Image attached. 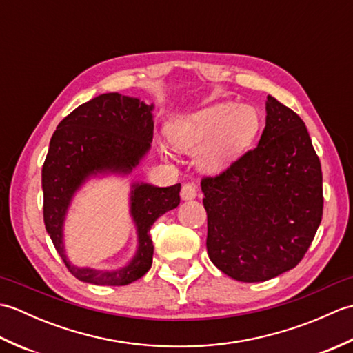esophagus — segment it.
I'll list each match as a JSON object with an SVG mask.
<instances>
[{
	"label": "esophagus",
	"mask_w": 353,
	"mask_h": 353,
	"mask_svg": "<svg viewBox=\"0 0 353 353\" xmlns=\"http://www.w3.org/2000/svg\"><path fill=\"white\" fill-rule=\"evenodd\" d=\"M181 197H182L183 200H192V199H196V197H197V188H196V185H194V183H185V185L182 186Z\"/></svg>",
	"instance_id": "1"
}]
</instances>
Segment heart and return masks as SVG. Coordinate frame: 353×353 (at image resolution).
<instances>
[{
	"label": "heart",
	"instance_id": "1",
	"mask_svg": "<svg viewBox=\"0 0 353 353\" xmlns=\"http://www.w3.org/2000/svg\"><path fill=\"white\" fill-rule=\"evenodd\" d=\"M258 129L259 118L253 108L219 103L172 119L167 138L179 152L196 150L197 163L203 170L219 171L250 144ZM161 153L170 156L165 145H161Z\"/></svg>",
	"mask_w": 353,
	"mask_h": 353
}]
</instances>
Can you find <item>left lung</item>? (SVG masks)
Segmentation results:
<instances>
[{
    "label": "left lung",
    "mask_w": 353,
    "mask_h": 353,
    "mask_svg": "<svg viewBox=\"0 0 353 353\" xmlns=\"http://www.w3.org/2000/svg\"><path fill=\"white\" fill-rule=\"evenodd\" d=\"M258 147L201 179L209 259L239 282H264L294 268L323 215L320 159L296 112L267 97Z\"/></svg>",
    "instance_id": "left-lung-1"
}]
</instances>
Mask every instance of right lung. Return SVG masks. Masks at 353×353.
<instances>
[{
  "mask_svg": "<svg viewBox=\"0 0 353 353\" xmlns=\"http://www.w3.org/2000/svg\"><path fill=\"white\" fill-rule=\"evenodd\" d=\"M153 104L118 92L101 94L80 104L59 123L42 167L43 223L66 268L79 281L95 285H129L144 276L153 262L150 229L181 203V183L157 188L134 183L130 214L138 229L137 256L117 272L71 265L63 250V220L71 199L88 177L100 172H130L153 139Z\"/></svg>",
  "mask_w": 353,
  "mask_h": 353,
  "instance_id": "add662e5",
  "label": "right lung"
}]
</instances>
